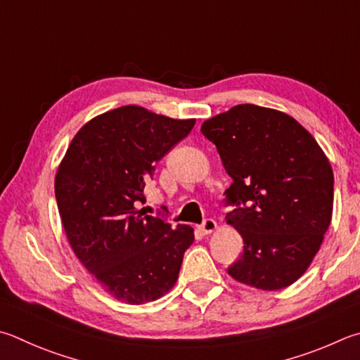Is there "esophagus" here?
Returning <instances> with one entry per match:
<instances>
[{
  "label": "esophagus",
  "mask_w": 360,
  "mask_h": 360,
  "mask_svg": "<svg viewBox=\"0 0 360 360\" xmlns=\"http://www.w3.org/2000/svg\"><path fill=\"white\" fill-rule=\"evenodd\" d=\"M215 230H217V221H215L214 219H205L202 220V224L200 225V231L205 234H209Z\"/></svg>",
  "instance_id": "obj_1"
}]
</instances>
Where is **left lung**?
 <instances>
[{"label":"left lung","instance_id":"8db88e82","mask_svg":"<svg viewBox=\"0 0 360 360\" xmlns=\"http://www.w3.org/2000/svg\"><path fill=\"white\" fill-rule=\"evenodd\" d=\"M233 184L226 224L244 239L228 274L253 288L282 290L302 276L328 231L334 173L323 149L278 110L243 103L202 122Z\"/></svg>","mask_w":360,"mask_h":360}]
</instances>
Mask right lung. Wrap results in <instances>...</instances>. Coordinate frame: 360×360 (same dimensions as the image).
<instances>
[{
  "label": "right lung",
  "instance_id": "obj_1",
  "mask_svg": "<svg viewBox=\"0 0 360 360\" xmlns=\"http://www.w3.org/2000/svg\"><path fill=\"white\" fill-rule=\"evenodd\" d=\"M193 126L143 107L115 108L78 130L58 168L55 195L72 250L124 302L145 304L172 290L195 239L188 225L139 209L155 163Z\"/></svg>",
  "mask_w": 360,
  "mask_h": 360
}]
</instances>
